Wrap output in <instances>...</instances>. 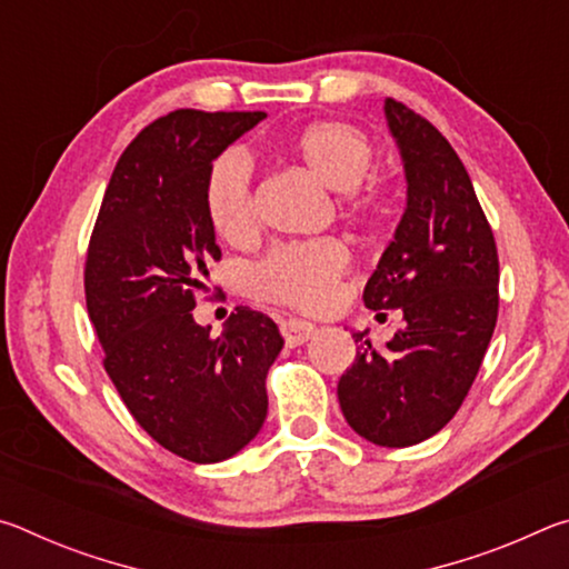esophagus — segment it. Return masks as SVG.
<instances>
[{"label":"esophagus","instance_id":"34e87169","mask_svg":"<svg viewBox=\"0 0 569 569\" xmlns=\"http://www.w3.org/2000/svg\"><path fill=\"white\" fill-rule=\"evenodd\" d=\"M281 333L288 346H301L308 339H313L316 336V326L308 323V321H298V319H288L281 323Z\"/></svg>","mask_w":569,"mask_h":569}]
</instances>
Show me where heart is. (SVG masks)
<instances>
[{
  "label": "heart",
  "instance_id": "1",
  "mask_svg": "<svg viewBox=\"0 0 569 569\" xmlns=\"http://www.w3.org/2000/svg\"><path fill=\"white\" fill-rule=\"evenodd\" d=\"M296 152L316 178L333 190H343L346 213L359 220L381 218L383 192L361 182L373 160V146L363 130L349 122L311 124L296 140ZM206 213L228 243H243L253 236V170L246 152L226 150L213 162L206 180ZM349 261V248L339 238L281 243L248 268V288L261 301L298 311H323L336 298Z\"/></svg>",
  "mask_w": 569,
  "mask_h": 569
}]
</instances>
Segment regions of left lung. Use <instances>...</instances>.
<instances>
[{"instance_id":"1","label":"left lung","mask_w":569,"mask_h":569,"mask_svg":"<svg viewBox=\"0 0 569 569\" xmlns=\"http://www.w3.org/2000/svg\"><path fill=\"white\" fill-rule=\"evenodd\" d=\"M407 170V210L363 288V303L401 329L377 351H359L339 381L349 427L379 447L435 437L467 399L492 341L499 258L465 162L435 124L403 102H383Z\"/></svg>"}]
</instances>
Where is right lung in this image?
I'll return each mask as SVG.
<instances>
[{
  "label": "right lung",
  "mask_w": 569,
  "mask_h": 569,
  "mask_svg": "<svg viewBox=\"0 0 569 569\" xmlns=\"http://www.w3.org/2000/svg\"><path fill=\"white\" fill-rule=\"evenodd\" d=\"M263 118L176 110L140 130L112 170L84 258L104 371L134 421L196 465L233 457L258 435L268 369L283 349L278 326L246 306L218 339L192 319L220 261L206 213L208 172Z\"/></svg>",
  "instance_id": "obj_1"
}]
</instances>
